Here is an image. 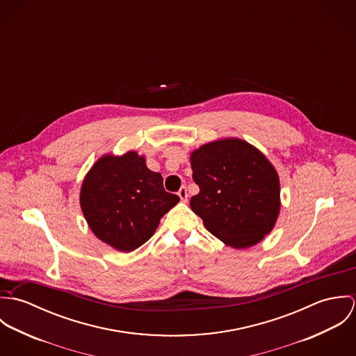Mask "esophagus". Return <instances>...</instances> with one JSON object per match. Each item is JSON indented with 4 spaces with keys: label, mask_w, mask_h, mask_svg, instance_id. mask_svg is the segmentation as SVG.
<instances>
[{
    "label": "esophagus",
    "mask_w": 356,
    "mask_h": 356,
    "mask_svg": "<svg viewBox=\"0 0 356 356\" xmlns=\"http://www.w3.org/2000/svg\"><path fill=\"white\" fill-rule=\"evenodd\" d=\"M178 196H179V199H181L184 203L188 202V189H186V186H182V188L178 191Z\"/></svg>",
    "instance_id": "esophagus-1"
}]
</instances>
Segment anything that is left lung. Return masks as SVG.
<instances>
[{
	"label": "left lung",
	"instance_id": "1",
	"mask_svg": "<svg viewBox=\"0 0 356 356\" xmlns=\"http://www.w3.org/2000/svg\"><path fill=\"white\" fill-rule=\"evenodd\" d=\"M199 195L191 199L205 229L229 247H252L280 212V179L271 163L238 138L205 144L191 156Z\"/></svg>",
	"mask_w": 356,
	"mask_h": 356
}]
</instances>
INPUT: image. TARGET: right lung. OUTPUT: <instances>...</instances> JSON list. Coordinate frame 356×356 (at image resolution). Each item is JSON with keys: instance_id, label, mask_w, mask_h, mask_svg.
<instances>
[{"instance_id": "add662e5", "label": "right lung", "mask_w": 356, "mask_h": 356, "mask_svg": "<svg viewBox=\"0 0 356 356\" xmlns=\"http://www.w3.org/2000/svg\"><path fill=\"white\" fill-rule=\"evenodd\" d=\"M178 202L177 195L164 191L163 177L136 152L102 156L81 191V207L90 229L122 252L147 243L161 216Z\"/></svg>"}]
</instances>
